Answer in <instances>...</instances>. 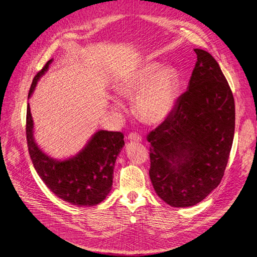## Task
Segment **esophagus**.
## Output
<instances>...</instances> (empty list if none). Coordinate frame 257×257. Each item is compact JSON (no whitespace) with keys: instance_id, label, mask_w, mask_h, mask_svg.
<instances>
[{"instance_id":"obj_1","label":"esophagus","mask_w":257,"mask_h":257,"mask_svg":"<svg viewBox=\"0 0 257 257\" xmlns=\"http://www.w3.org/2000/svg\"><path fill=\"white\" fill-rule=\"evenodd\" d=\"M128 139L131 142H141L142 141V136L137 134L136 132H132L128 135Z\"/></svg>"}]
</instances>
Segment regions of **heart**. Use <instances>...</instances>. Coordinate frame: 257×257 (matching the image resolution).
I'll use <instances>...</instances> for the list:
<instances>
[{"mask_svg":"<svg viewBox=\"0 0 257 257\" xmlns=\"http://www.w3.org/2000/svg\"><path fill=\"white\" fill-rule=\"evenodd\" d=\"M118 90L121 95L134 99L137 116L147 124H159L173 112L178 97L177 76L158 63L141 67L122 80ZM115 107H122L118 100Z\"/></svg>","mask_w":257,"mask_h":257,"instance_id":"obj_1","label":"heart"}]
</instances>
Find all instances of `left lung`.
Masks as SVG:
<instances>
[{
	"mask_svg": "<svg viewBox=\"0 0 257 257\" xmlns=\"http://www.w3.org/2000/svg\"><path fill=\"white\" fill-rule=\"evenodd\" d=\"M188 91L147 136L155 193L172 207H191L220 184L235 133V100L215 59L194 49Z\"/></svg>",
	"mask_w": 257,
	"mask_h": 257,
	"instance_id": "8db88e82",
	"label": "left lung"
}]
</instances>
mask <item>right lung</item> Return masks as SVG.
<instances>
[{"mask_svg": "<svg viewBox=\"0 0 257 257\" xmlns=\"http://www.w3.org/2000/svg\"><path fill=\"white\" fill-rule=\"evenodd\" d=\"M51 62L49 60L34 77L28 98ZM26 133L34 168L58 197L76 206H95L106 198L112 186L116 157L124 146L121 132L98 131L76 157L64 161L53 160L34 142L33 120L28 104Z\"/></svg>", "mask_w": 257, "mask_h": 257, "instance_id": "1", "label": "right lung"}]
</instances>
